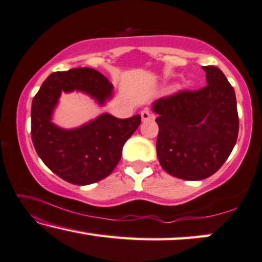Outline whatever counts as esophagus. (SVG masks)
I'll list each match as a JSON object with an SVG mask.
<instances>
[{"label":"esophagus","instance_id":"obj_1","mask_svg":"<svg viewBox=\"0 0 262 262\" xmlns=\"http://www.w3.org/2000/svg\"><path fill=\"white\" fill-rule=\"evenodd\" d=\"M141 119H142L143 122H145V121L153 120V119H154V115H153L152 113L149 112L148 109H143L142 112H141Z\"/></svg>","mask_w":262,"mask_h":262}]
</instances>
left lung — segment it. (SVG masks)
<instances>
[{"mask_svg":"<svg viewBox=\"0 0 262 262\" xmlns=\"http://www.w3.org/2000/svg\"><path fill=\"white\" fill-rule=\"evenodd\" d=\"M206 84L153 102L159 126L157 156L168 174L202 180L219 171L238 134L236 96L216 66H203Z\"/></svg>","mask_w":262,"mask_h":262,"instance_id":"left-lung-1","label":"left lung"}]
</instances>
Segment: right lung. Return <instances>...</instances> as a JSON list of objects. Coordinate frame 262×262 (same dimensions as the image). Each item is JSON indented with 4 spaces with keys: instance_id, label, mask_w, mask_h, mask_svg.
Listing matches in <instances>:
<instances>
[{
    "instance_id": "right-lung-1",
    "label": "right lung",
    "mask_w": 262,
    "mask_h": 262,
    "mask_svg": "<svg viewBox=\"0 0 262 262\" xmlns=\"http://www.w3.org/2000/svg\"><path fill=\"white\" fill-rule=\"evenodd\" d=\"M113 84L90 68L54 72L47 77L32 102L31 134L43 164L65 182L89 185L114 171L123 145L141 123V116L117 119L102 114L83 126L65 129L52 122L62 93L80 91L105 105L113 98Z\"/></svg>"
}]
</instances>
